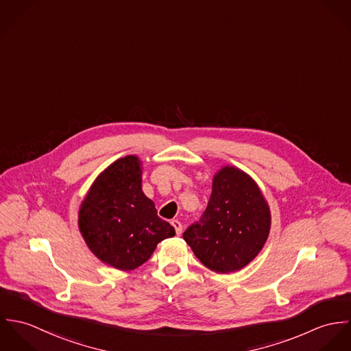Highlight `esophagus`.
Segmentation results:
<instances>
[{
	"label": "esophagus",
	"instance_id": "esophagus-1",
	"mask_svg": "<svg viewBox=\"0 0 351 351\" xmlns=\"http://www.w3.org/2000/svg\"><path fill=\"white\" fill-rule=\"evenodd\" d=\"M171 226L174 227V230H176V234H177V235H180V234L182 232V224H181V221H178V220H173V221H171Z\"/></svg>",
	"mask_w": 351,
	"mask_h": 351
}]
</instances>
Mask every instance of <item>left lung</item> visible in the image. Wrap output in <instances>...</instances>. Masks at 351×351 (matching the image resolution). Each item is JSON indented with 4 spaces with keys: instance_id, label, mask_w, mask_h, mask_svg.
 <instances>
[{
    "instance_id": "obj_1",
    "label": "left lung",
    "mask_w": 351,
    "mask_h": 351,
    "mask_svg": "<svg viewBox=\"0 0 351 351\" xmlns=\"http://www.w3.org/2000/svg\"><path fill=\"white\" fill-rule=\"evenodd\" d=\"M271 216L256 182L234 166L213 177L212 193L200 221L184 239L212 271L227 274L249 265L269 237Z\"/></svg>"
}]
</instances>
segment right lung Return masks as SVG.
Listing matches in <instances>:
<instances>
[{
  "label": "right lung",
  "mask_w": 351,
  "mask_h": 351,
  "mask_svg": "<svg viewBox=\"0 0 351 351\" xmlns=\"http://www.w3.org/2000/svg\"><path fill=\"white\" fill-rule=\"evenodd\" d=\"M78 227L100 261L124 271L143 265L159 242L176 235L142 191L136 155L117 159L95 180L81 204Z\"/></svg>",
  "instance_id": "obj_1"
}]
</instances>
